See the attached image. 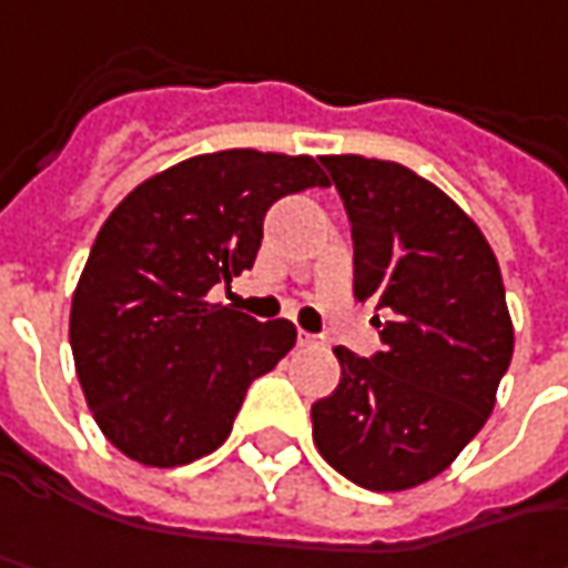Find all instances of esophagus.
<instances>
[{
    "label": "esophagus",
    "instance_id": "34e87169",
    "mask_svg": "<svg viewBox=\"0 0 568 568\" xmlns=\"http://www.w3.org/2000/svg\"><path fill=\"white\" fill-rule=\"evenodd\" d=\"M298 345H304V348H317V345H326V339H323V336H317V333L298 329Z\"/></svg>",
    "mask_w": 568,
    "mask_h": 568
}]
</instances>
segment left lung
Here are the masks:
<instances>
[{
	"mask_svg": "<svg viewBox=\"0 0 568 568\" xmlns=\"http://www.w3.org/2000/svg\"><path fill=\"white\" fill-rule=\"evenodd\" d=\"M355 245V298L383 311L381 352L333 348L339 386L311 405L314 443L367 490H408L446 471L513 362V321L480 229L412 169L323 156Z\"/></svg>",
	"mask_w": 568,
	"mask_h": 568,
	"instance_id": "left-lung-1",
	"label": "left lung"
}]
</instances>
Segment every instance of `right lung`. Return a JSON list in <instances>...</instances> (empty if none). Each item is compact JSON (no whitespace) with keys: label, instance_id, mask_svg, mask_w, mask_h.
<instances>
[{"label":"right lung","instance_id":"1","mask_svg":"<svg viewBox=\"0 0 568 568\" xmlns=\"http://www.w3.org/2000/svg\"><path fill=\"white\" fill-rule=\"evenodd\" d=\"M326 185L314 156L220 150L153 175L109 213L71 298L69 339L119 453L175 468L223 446L295 326L257 323L206 292L254 266L270 206Z\"/></svg>","mask_w":568,"mask_h":568}]
</instances>
